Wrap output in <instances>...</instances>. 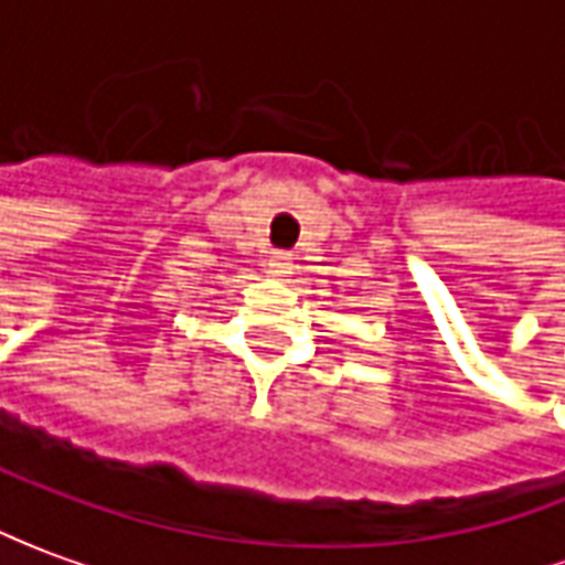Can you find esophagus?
<instances>
[{"mask_svg":"<svg viewBox=\"0 0 565 565\" xmlns=\"http://www.w3.org/2000/svg\"><path fill=\"white\" fill-rule=\"evenodd\" d=\"M267 267H270V274H274V276L291 274V255H289V252H270V258H267Z\"/></svg>","mask_w":565,"mask_h":565,"instance_id":"obj_1","label":"esophagus"}]
</instances>
